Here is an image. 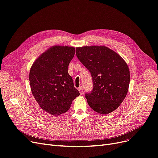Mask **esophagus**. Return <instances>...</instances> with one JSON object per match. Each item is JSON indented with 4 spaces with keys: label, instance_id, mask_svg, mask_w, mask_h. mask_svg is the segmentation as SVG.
<instances>
[{
    "label": "esophagus",
    "instance_id": "obj_1",
    "mask_svg": "<svg viewBox=\"0 0 158 158\" xmlns=\"http://www.w3.org/2000/svg\"><path fill=\"white\" fill-rule=\"evenodd\" d=\"M78 91H79V92H80V95H82V94H83L84 91H83V88H82V87H80V88H78Z\"/></svg>",
    "mask_w": 158,
    "mask_h": 158
}]
</instances>
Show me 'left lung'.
<instances>
[{
    "mask_svg": "<svg viewBox=\"0 0 158 158\" xmlns=\"http://www.w3.org/2000/svg\"><path fill=\"white\" fill-rule=\"evenodd\" d=\"M76 53L92 75L94 88L85 95L89 107L100 114L114 111L125 99L130 83L125 60L106 46L76 47Z\"/></svg>",
    "mask_w": 158,
    "mask_h": 158,
    "instance_id": "left-lung-1",
    "label": "left lung"
}]
</instances>
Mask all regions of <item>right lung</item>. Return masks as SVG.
I'll use <instances>...</instances> for the list:
<instances>
[{
	"instance_id": "1",
	"label": "right lung",
	"mask_w": 158,
	"mask_h": 158,
	"mask_svg": "<svg viewBox=\"0 0 158 158\" xmlns=\"http://www.w3.org/2000/svg\"><path fill=\"white\" fill-rule=\"evenodd\" d=\"M74 53L73 47L52 46L38 57L30 69L31 93L41 108L52 115L67 111L80 95L68 73Z\"/></svg>"
}]
</instances>
